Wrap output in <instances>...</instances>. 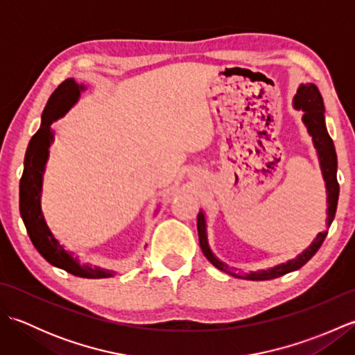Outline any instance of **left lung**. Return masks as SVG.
Masks as SVG:
<instances>
[{
    "mask_svg": "<svg viewBox=\"0 0 355 355\" xmlns=\"http://www.w3.org/2000/svg\"><path fill=\"white\" fill-rule=\"evenodd\" d=\"M293 108L302 110V122L306 126L308 134L311 135L313 145L318 153L320 171L323 182H325L327 189V229L318 233V236L313 239V243L308 245L302 253H299L294 259H288L286 262L277 263L275 267H270L266 270H256V271H235L229 270L227 266L216 258L212 248L209 245L207 239V221L206 215L200 210L197 216V227H198V238H200V247L202 253L207 258V261L215 266L218 270L224 271L233 277L247 279V281H268V279H275L279 276H284L290 271L300 268L310 261L315 252L319 250L323 241L328 235V229L331 223H333L337 210V201H338V183H337V154L333 139L329 137L327 123H325V105H323L322 94L319 88L314 84H300L297 88V93L293 97Z\"/></svg>",
    "mask_w": 355,
    "mask_h": 355,
    "instance_id": "1",
    "label": "left lung"
}]
</instances>
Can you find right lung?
I'll return each mask as SVG.
<instances>
[{
  "instance_id": "right-lung-1",
  "label": "right lung",
  "mask_w": 355,
  "mask_h": 355,
  "mask_svg": "<svg viewBox=\"0 0 355 355\" xmlns=\"http://www.w3.org/2000/svg\"><path fill=\"white\" fill-rule=\"evenodd\" d=\"M85 89L87 87L84 84H78L73 78H69L53 92L45 105L41 114V126L30 140L24 157V172H22L19 182V214L30 241L45 261L74 276L102 279L114 276L116 271L89 266L67 250L53 235L47 221H45L41 206L45 164H47L50 155V146L55 140V131H53L51 123L64 117L78 103L80 93H84Z\"/></svg>"
}]
</instances>
